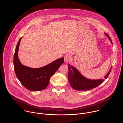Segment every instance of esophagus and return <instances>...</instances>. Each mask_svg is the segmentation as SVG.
<instances>
[{
	"mask_svg": "<svg viewBox=\"0 0 123 123\" xmlns=\"http://www.w3.org/2000/svg\"><path fill=\"white\" fill-rule=\"evenodd\" d=\"M71 56H70V55H66L65 56H64V60H65V62H68L70 59H71Z\"/></svg>",
	"mask_w": 123,
	"mask_h": 123,
	"instance_id": "1",
	"label": "esophagus"
}]
</instances>
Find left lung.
Returning a JSON list of instances; mask_svg holds the SVG:
<instances>
[{
    "label": "left lung",
    "instance_id": "obj_1",
    "mask_svg": "<svg viewBox=\"0 0 123 123\" xmlns=\"http://www.w3.org/2000/svg\"><path fill=\"white\" fill-rule=\"evenodd\" d=\"M106 35L110 39L111 43H112L110 37L108 34H106ZM68 80L71 86L74 90L77 91L89 90L98 86L104 81V80L103 79L99 80H90L87 79L81 75L76 68L71 66L69 64L68 65ZM111 71V69L108 74L105 77V79L108 78Z\"/></svg>",
    "mask_w": 123,
    "mask_h": 123
}]
</instances>
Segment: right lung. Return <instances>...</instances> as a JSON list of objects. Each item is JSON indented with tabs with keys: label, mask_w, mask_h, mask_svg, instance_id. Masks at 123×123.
Instances as JSON below:
<instances>
[{
	"label": "right lung",
	"mask_w": 123,
	"mask_h": 123,
	"mask_svg": "<svg viewBox=\"0 0 123 123\" xmlns=\"http://www.w3.org/2000/svg\"><path fill=\"white\" fill-rule=\"evenodd\" d=\"M17 44L13 56V66L15 74L22 85L30 91H40L48 86L50 78L64 63L63 57L40 68H31L22 65L18 58L20 40Z\"/></svg>",
	"instance_id": "obj_1"
}]
</instances>
